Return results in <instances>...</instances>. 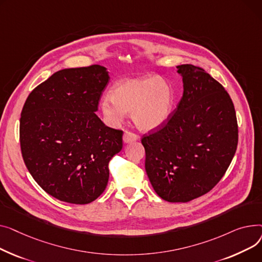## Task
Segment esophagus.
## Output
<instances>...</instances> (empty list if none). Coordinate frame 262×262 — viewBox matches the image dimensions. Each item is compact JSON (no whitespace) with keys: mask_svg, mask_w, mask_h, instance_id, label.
<instances>
[{"mask_svg":"<svg viewBox=\"0 0 262 262\" xmlns=\"http://www.w3.org/2000/svg\"><path fill=\"white\" fill-rule=\"evenodd\" d=\"M138 140V136L130 131H125L124 136H122V141H124L125 144H129L132 142H135Z\"/></svg>","mask_w":262,"mask_h":262,"instance_id":"1","label":"esophagus"}]
</instances>
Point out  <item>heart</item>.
Listing matches in <instances>:
<instances>
[{"mask_svg": "<svg viewBox=\"0 0 262 262\" xmlns=\"http://www.w3.org/2000/svg\"><path fill=\"white\" fill-rule=\"evenodd\" d=\"M174 90L158 76H143L118 81L111 95L103 96L100 109L105 119L116 124L131 113L134 125L149 131L164 125L173 112Z\"/></svg>", "mask_w": 262, "mask_h": 262, "instance_id": "obj_1", "label": "heart"}]
</instances>
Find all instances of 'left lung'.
Returning <instances> with one entry per match:
<instances>
[{"label":"left lung","instance_id":"1","mask_svg":"<svg viewBox=\"0 0 262 262\" xmlns=\"http://www.w3.org/2000/svg\"><path fill=\"white\" fill-rule=\"evenodd\" d=\"M183 96L161 129L142 138L145 168L165 201L189 202L211 190L232 162L238 144L234 103L203 69L178 66Z\"/></svg>","mask_w":262,"mask_h":262}]
</instances>
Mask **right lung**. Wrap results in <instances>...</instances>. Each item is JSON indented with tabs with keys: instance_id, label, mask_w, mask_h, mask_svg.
Listing matches in <instances>:
<instances>
[{
	"instance_id": "1",
	"label": "right lung",
	"mask_w": 262,
	"mask_h": 262,
	"mask_svg": "<svg viewBox=\"0 0 262 262\" xmlns=\"http://www.w3.org/2000/svg\"><path fill=\"white\" fill-rule=\"evenodd\" d=\"M109 72L101 66L66 69L33 90L20 118L24 163L39 186L60 201L93 202L109 181V162L122 131L96 115Z\"/></svg>"
}]
</instances>
